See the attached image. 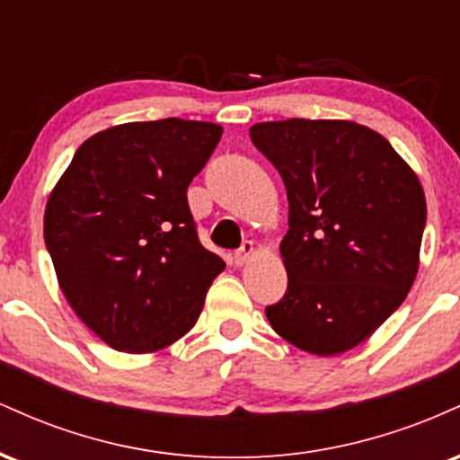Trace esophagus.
I'll return each instance as SVG.
<instances>
[{
  "label": "esophagus",
  "mask_w": 460,
  "mask_h": 460,
  "mask_svg": "<svg viewBox=\"0 0 460 460\" xmlns=\"http://www.w3.org/2000/svg\"><path fill=\"white\" fill-rule=\"evenodd\" d=\"M252 255H255V246H252V242H244L240 251H237L234 255V263L237 268H242L248 260H251Z\"/></svg>",
  "instance_id": "1"
}]
</instances>
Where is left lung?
I'll return each instance as SVG.
<instances>
[{"instance_id": "8db88e82", "label": "left lung", "mask_w": 460, "mask_h": 460, "mask_svg": "<svg viewBox=\"0 0 460 460\" xmlns=\"http://www.w3.org/2000/svg\"><path fill=\"white\" fill-rule=\"evenodd\" d=\"M252 145L283 177L288 292L266 307L300 350L332 357L366 341L402 305L420 268L426 197L387 138L352 120H268Z\"/></svg>"}]
</instances>
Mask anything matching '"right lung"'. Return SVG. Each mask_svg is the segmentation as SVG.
I'll list each match as a JSON object with an SVG mask.
<instances>
[{"mask_svg":"<svg viewBox=\"0 0 460 460\" xmlns=\"http://www.w3.org/2000/svg\"><path fill=\"white\" fill-rule=\"evenodd\" d=\"M223 128L183 119L99 131L75 151L45 208V244L79 320L142 355L197 324L225 261L200 246L188 186Z\"/></svg>","mask_w":460,"mask_h":460,"instance_id":"1","label":"right lung"}]
</instances>
